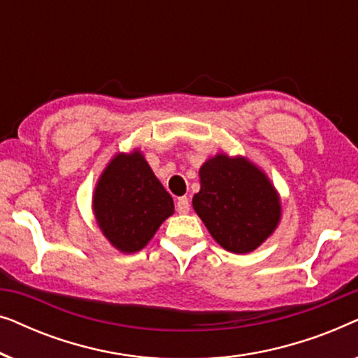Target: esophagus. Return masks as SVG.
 Listing matches in <instances>:
<instances>
[{"label":"esophagus","instance_id":"esophagus-1","mask_svg":"<svg viewBox=\"0 0 358 358\" xmlns=\"http://www.w3.org/2000/svg\"><path fill=\"white\" fill-rule=\"evenodd\" d=\"M189 208H190L189 199L187 197H179L178 203H176V210H178L179 213H187Z\"/></svg>","mask_w":358,"mask_h":358}]
</instances>
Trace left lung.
<instances>
[{
	"label": "left lung",
	"instance_id": "1",
	"mask_svg": "<svg viewBox=\"0 0 358 358\" xmlns=\"http://www.w3.org/2000/svg\"><path fill=\"white\" fill-rule=\"evenodd\" d=\"M194 210L220 246L234 254L257 249L280 222V197L256 164L220 153L199 171Z\"/></svg>",
	"mask_w": 358,
	"mask_h": 358
}]
</instances>
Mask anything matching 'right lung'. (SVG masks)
<instances>
[{
    "label": "right lung",
    "mask_w": 358,
    "mask_h": 358,
    "mask_svg": "<svg viewBox=\"0 0 358 358\" xmlns=\"http://www.w3.org/2000/svg\"><path fill=\"white\" fill-rule=\"evenodd\" d=\"M92 210L101 231L119 251L143 249L174 213L173 197L138 150L119 153L97 180Z\"/></svg>",
    "instance_id": "obj_1"
}]
</instances>
